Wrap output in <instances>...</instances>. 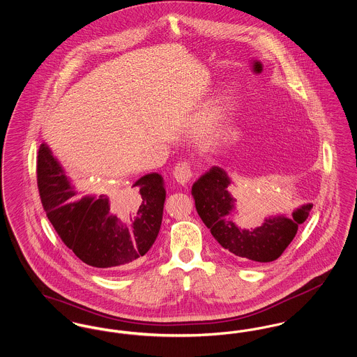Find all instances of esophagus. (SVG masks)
I'll return each mask as SVG.
<instances>
[{"instance_id": "34e87169", "label": "esophagus", "mask_w": 357, "mask_h": 357, "mask_svg": "<svg viewBox=\"0 0 357 357\" xmlns=\"http://www.w3.org/2000/svg\"><path fill=\"white\" fill-rule=\"evenodd\" d=\"M172 174H174V178L176 179V182L182 186H187L190 183V181L192 179V169L188 162L176 163Z\"/></svg>"}]
</instances>
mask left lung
<instances>
[{
  "label": "left lung",
  "mask_w": 357,
  "mask_h": 357,
  "mask_svg": "<svg viewBox=\"0 0 357 357\" xmlns=\"http://www.w3.org/2000/svg\"><path fill=\"white\" fill-rule=\"evenodd\" d=\"M230 179L225 171L213 167L192 186L197 211L222 248L242 261L272 262L285 252L304 223L313 204L297 208L291 218H268L262 226L242 230L233 218L234 199L227 191Z\"/></svg>",
  "instance_id": "left-lung-1"
}]
</instances>
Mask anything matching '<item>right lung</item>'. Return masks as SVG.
I'll use <instances>...</instances> for the list:
<instances>
[{
	"mask_svg": "<svg viewBox=\"0 0 357 357\" xmlns=\"http://www.w3.org/2000/svg\"><path fill=\"white\" fill-rule=\"evenodd\" d=\"M36 171L47 217L77 258L104 272H124L143 261L162 225L166 190L159 174L142 176L114 201L107 195L76 201V187L44 143Z\"/></svg>",
	"mask_w": 357,
	"mask_h": 357,
	"instance_id": "1",
	"label": "right lung"
}]
</instances>
